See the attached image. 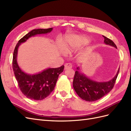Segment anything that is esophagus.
Returning a JSON list of instances; mask_svg holds the SVG:
<instances>
[{"label":"esophagus","mask_w":131,"mask_h":131,"mask_svg":"<svg viewBox=\"0 0 131 131\" xmlns=\"http://www.w3.org/2000/svg\"><path fill=\"white\" fill-rule=\"evenodd\" d=\"M72 68V64H70V63H67V64H65V66H64L65 70Z\"/></svg>","instance_id":"34e87169"}]
</instances>
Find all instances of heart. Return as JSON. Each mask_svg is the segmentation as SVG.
Wrapping results in <instances>:
<instances>
[{
  "label": "heart",
  "mask_w": 131,
  "mask_h": 131,
  "mask_svg": "<svg viewBox=\"0 0 131 131\" xmlns=\"http://www.w3.org/2000/svg\"><path fill=\"white\" fill-rule=\"evenodd\" d=\"M90 41L89 38L84 36H71L67 38L65 41V49L67 52L71 53L82 46L89 43ZM59 49L62 54H66V51L61 46H59Z\"/></svg>",
  "instance_id": "heart-1"
}]
</instances>
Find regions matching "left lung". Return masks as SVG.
<instances>
[{
    "label": "left lung",
    "instance_id": "left-lung-1",
    "mask_svg": "<svg viewBox=\"0 0 131 131\" xmlns=\"http://www.w3.org/2000/svg\"><path fill=\"white\" fill-rule=\"evenodd\" d=\"M104 43L117 48L114 42L104 36ZM74 77L73 86L78 95L87 101H95L107 94L114 87L119 73V68L116 75L113 78L105 82H97L91 80L80 71L77 67Z\"/></svg>",
    "mask_w": 131,
    "mask_h": 131
}]
</instances>
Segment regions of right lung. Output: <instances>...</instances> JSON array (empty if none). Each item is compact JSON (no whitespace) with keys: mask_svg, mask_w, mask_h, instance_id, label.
<instances>
[{"mask_svg":"<svg viewBox=\"0 0 131 131\" xmlns=\"http://www.w3.org/2000/svg\"><path fill=\"white\" fill-rule=\"evenodd\" d=\"M53 28L34 29L21 38L16 45L13 53V69L14 75L23 94L35 100H41L47 97L53 91L59 75L63 72L64 66L57 68H49L37 74H29L23 72L17 62V55L19 47L32 36L37 35L46 34L51 32Z\"/></svg>","mask_w":131,"mask_h":131,"instance_id":"right-lung-1","label":"right lung"}]
</instances>
